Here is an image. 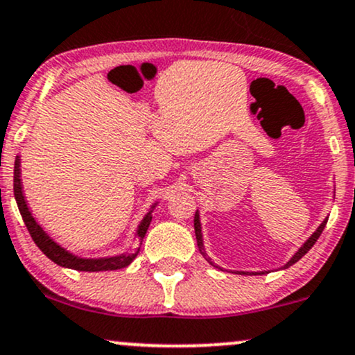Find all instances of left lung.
I'll list each match as a JSON object with an SVG mask.
<instances>
[{"label": "left lung", "instance_id": "left-lung-1", "mask_svg": "<svg viewBox=\"0 0 355 355\" xmlns=\"http://www.w3.org/2000/svg\"><path fill=\"white\" fill-rule=\"evenodd\" d=\"M326 223H327V218H326V220H324L321 225H319V228H318V230H315V232H314L313 234H311V236H309V240H307V241L304 243V245H302V246L300 248V250H297V251H296V253H294V256H293V258H291V259H289V261L284 264V268H289V266H293V264H294V263H297V261H300V259L302 258V256H304V254L307 253V251H309V250H311V248H313V246H314V243H315V241H318V238H319V236H321V233H322V230H324V226H326ZM193 225H195V236H196V245H198V250H200V253H202V254L205 256V258H207V259H208V263H210V264H213V261H211V259H210V258H208V256H207V251H205V246H203V236H202V225H200V215H198V211H196V213H195V223H193ZM213 266H216V264H213ZM216 268H218V266H216ZM236 272H238V275H264V271H261V272H248V271H236Z\"/></svg>", "mask_w": 355, "mask_h": 355}]
</instances>
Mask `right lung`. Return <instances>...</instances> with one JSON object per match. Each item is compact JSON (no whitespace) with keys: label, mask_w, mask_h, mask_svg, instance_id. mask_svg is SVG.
Instances as JSON below:
<instances>
[{"label":"right lung","mask_w":355,"mask_h":355,"mask_svg":"<svg viewBox=\"0 0 355 355\" xmlns=\"http://www.w3.org/2000/svg\"><path fill=\"white\" fill-rule=\"evenodd\" d=\"M12 190H15V198L16 203H18L19 213L23 216L24 225H26L29 234H31L33 241L36 243L37 248L44 253L51 261L62 268H71V270L76 271H112V270H121V268L129 266V264L134 261L135 256L139 254L140 245H142L145 233H147L148 225L152 221V211L155 208L157 203L152 205L150 211L144 216V220L140 221L139 228H137V245L139 248L134 251V253H123L117 256H109V258H79V256L69 253L67 250H64L61 245H58L53 238L49 236L44 230L41 228V225L34 220L33 213L29 211L26 200H24L23 195V185H21V159L16 157L15 160V182H12Z\"/></svg>","instance_id":"1"}]
</instances>
